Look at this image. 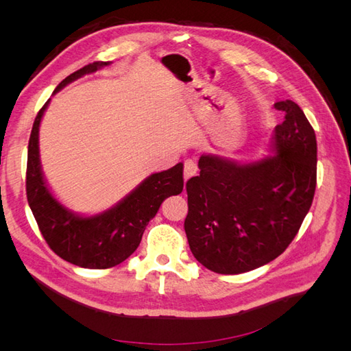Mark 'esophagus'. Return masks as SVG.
<instances>
[{
    "label": "esophagus",
    "mask_w": 351,
    "mask_h": 351,
    "mask_svg": "<svg viewBox=\"0 0 351 351\" xmlns=\"http://www.w3.org/2000/svg\"><path fill=\"white\" fill-rule=\"evenodd\" d=\"M197 174V164L196 161H193V159H187V161L184 162V178H190Z\"/></svg>",
    "instance_id": "34e87169"
}]
</instances>
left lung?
Masks as SVG:
<instances>
[{
    "mask_svg": "<svg viewBox=\"0 0 351 351\" xmlns=\"http://www.w3.org/2000/svg\"><path fill=\"white\" fill-rule=\"evenodd\" d=\"M274 107L285 117L274 130L272 155L247 164L202 155L200 174L186 183L190 250L217 274H243L278 258L312 206L315 130L295 102Z\"/></svg>",
    "mask_w": 351,
    "mask_h": 351,
    "instance_id": "1",
    "label": "left lung"
}]
</instances>
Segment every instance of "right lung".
Instances as JSON below:
<instances>
[{
  "label": "right lung",
  "instance_id": "right-lung-1",
  "mask_svg": "<svg viewBox=\"0 0 351 351\" xmlns=\"http://www.w3.org/2000/svg\"><path fill=\"white\" fill-rule=\"evenodd\" d=\"M110 61H95L71 73L54 93L84 74L97 71ZM49 99L36 115L27 147L26 195L40 234L61 259L89 269H107L125 261L141 244L143 231L162 202L183 192V164L151 174L119 204L102 214L82 217L52 196L42 174L39 159V124Z\"/></svg>",
  "mask_w": 351,
  "mask_h": 351
}]
</instances>
